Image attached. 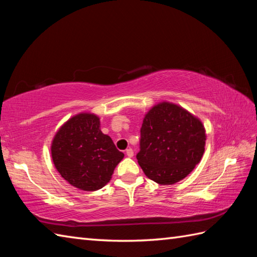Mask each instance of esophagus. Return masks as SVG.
<instances>
[{
  "mask_svg": "<svg viewBox=\"0 0 257 257\" xmlns=\"http://www.w3.org/2000/svg\"><path fill=\"white\" fill-rule=\"evenodd\" d=\"M125 155H127L129 158H132V157H134V150L132 149V148H129V149H127L125 150Z\"/></svg>",
  "mask_w": 257,
  "mask_h": 257,
  "instance_id": "obj_1",
  "label": "esophagus"
}]
</instances>
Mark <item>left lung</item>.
<instances>
[{
    "label": "left lung",
    "instance_id": "left-lung-1",
    "mask_svg": "<svg viewBox=\"0 0 257 257\" xmlns=\"http://www.w3.org/2000/svg\"><path fill=\"white\" fill-rule=\"evenodd\" d=\"M205 139V129L198 118L174 103L160 102L144 118L137 160L149 179L173 184L200 162Z\"/></svg>",
    "mask_w": 257,
    "mask_h": 257
}]
</instances>
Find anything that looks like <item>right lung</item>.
<instances>
[{
	"instance_id": "add662e5",
	"label": "right lung",
	"mask_w": 257,
	"mask_h": 257,
	"mask_svg": "<svg viewBox=\"0 0 257 257\" xmlns=\"http://www.w3.org/2000/svg\"><path fill=\"white\" fill-rule=\"evenodd\" d=\"M123 156L111 138L101 133L99 118L87 112L65 122L52 144L57 171L68 183L84 191L105 187Z\"/></svg>"
}]
</instances>
